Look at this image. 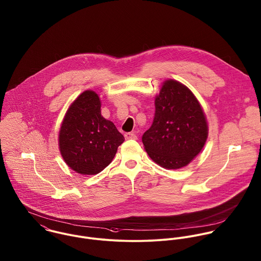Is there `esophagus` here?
<instances>
[{
    "instance_id": "obj_1",
    "label": "esophagus",
    "mask_w": 261,
    "mask_h": 261,
    "mask_svg": "<svg viewBox=\"0 0 261 261\" xmlns=\"http://www.w3.org/2000/svg\"><path fill=\"white\" fill-rule=\"evenodd\" d=\"M125 138L127 139V140H129V139H137V136H136V134L135 133H131V132H129V133H125Z\"/></svg>"
}]
</instances>
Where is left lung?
I'll list each match as a JSON object with an SVG mask.
<instances>
[{
  "label": "left lung",
  "instance_id": "obj_1",
  "mask_svg": "<svg viewBox=\"0 0 261 261\" xmlns=\"http://www.w3.org/2000/svg\"><path fill=\"white\" fill-rule=\"evenodd\" d=\"M154 105L152 125L142 136L144 148L161 167L181 168L206 144L208 128L204 110L193 92L174 80L163 82Z\"/></svg>",
  "mask_w": 261,
  "mask_h": 261
}]
</instances>
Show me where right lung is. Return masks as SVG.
I'll return each mask as SVG.
<instances>
[{
    "label": "right lung",
    "instance_id": "1",
    "mask_svg": "<svg viewBox=\"0 0 261 261\" xmlns=\"http://www.w3.org/2000/svg\"><path fill=\"white\" fill-rule=\"evenodd\" d=\"M101 105L96 92L82 93L67 109L58 134L63 160L84 175L101 172L125 140L114 123L102 116Z\"/></svg>",
    "mask_w": 261,
    "mask_h": 261
}]
</instances>
